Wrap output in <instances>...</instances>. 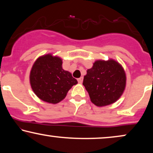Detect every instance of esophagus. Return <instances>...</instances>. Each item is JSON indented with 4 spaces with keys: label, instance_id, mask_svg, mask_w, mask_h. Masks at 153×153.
<instances>
[{
    "label": "esophagus",
    "instance_id": "esophagus-1",
    "mask_svg": "<svg viewBox=\"0 0 153 153\" xmlns=\"http://www.w3.org/2000/svg\"><path fill=\"white\" fill-rule=\"evenodd\" d=\"M83 77H80V78H79L78 79H77V81H78V82L79 83H81L83 82Z\"/></svg>",
    "mask_w": 153,
    "mask_h": 153
}]
</instances>
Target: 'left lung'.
I'll return each mask as SVG.
<instances>
[{
    "instance_id": "1",
    "label": "left lung",
    "mask_w": 153,
    "mask_h": 153,
    "mask_svg": "<svg viewBox=\"0 0 153 153\" xmlns=\"http://www.w3.org/2000/svg\"><path fill=\"white\" fill-rule=\"evenodd\" d=\"M83 85L91 102L97 106L109 105L118 100L124 91L126 76L122 66L114 60H97L87 70Z\"/></svg>"
}]
</instances>
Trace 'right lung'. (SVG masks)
Masks as SVG:
<instances>
[{
    "instance_id": "add662e5",
    "label": "right lung",
    "mask_w": 153,
    "mask_h": 153,
    "mask_svg": "<svg viewBox=\"0 0 153 153\" xmlns=\"http://www.w3.org/2000/svg\"><path fill=\"white\" fill-rule=\"evenodd\" d=\"M62 60L51 54L41 56L35 62L30 74L33 92L39 99L51 104L60 102L65 97L77 81L72 74L62 68Z\"/></svg>"
}]
</instances>
